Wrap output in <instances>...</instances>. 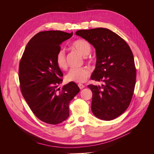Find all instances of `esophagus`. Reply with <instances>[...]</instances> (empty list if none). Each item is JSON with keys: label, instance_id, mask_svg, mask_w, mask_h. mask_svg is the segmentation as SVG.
<instances>
[{"label": "esophagus", "instance_id": "34e87169", "mask_svg": "<svg viewBox=\"0 0 154 154\" xmlns=\"http://www.w3.org/2000/svg\"><path fill=\"white\" fill-rule=\"evenodd\" d=\"M78 85L79 88H80V89H83V88L85 87V85H83V84H82V83H79V84H78Z\"/></svg>", "mask_w": 154, "mask_h": 154}]
</instances>
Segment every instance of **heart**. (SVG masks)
Wrapping results in <instances>:
<instances>
[{"label":"heart","instance_id":"obj_1","mask_svg":"<svg viewBox=\"0 0 154 154\" xmlns=\"http://www.w3.org/2000/svg\"><path fill=\"white\" fill-rule=\"evenodd\" d=\"M72 46L80 53L83 56L90 54L91 51V46L90 44L85 40L79 39L73 42ZM55 61L57 66L60 69H66L67 63L66 60V52L63 49H60L56 54ZM90 75V71L87 67H82L78 68H71L67 74L66 78L67 81L76 83L84 82Z\"/></svg>","mask_w":154,"mask_h":154}]
</instances>
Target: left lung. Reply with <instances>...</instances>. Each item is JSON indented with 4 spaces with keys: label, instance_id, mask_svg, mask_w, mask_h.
Wrapping results in <instances>:
<instances>
[{
    "label": "left lung",
    "instance_id": "8db88e82",
    "mask_svg": "<svg viewBox=\"0 0 154 154\" xmlns=\"http://www.w3.org/2000/svg\"><path fill=\"white\" fill-rule=\"evenodd\" d=\"M76 35L95 48L91 79L103 82L101 86L87 85L92 92V113L102 120H112L127 109L134 94L136 69L132 50L122 37L106 28L79 30Z\"/></svg>",
    "mask_w": 154,
    "mask_h": 154
}]
</instances>
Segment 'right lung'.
<instances>
[{
    "mask_svg": "<svg viewBox=\"0 0 154 154\" xmlns=\"http://www.w3.org/2000/svg\"><path fill=\"white\" fill-rule=\"evenodd\" d=\"M71 33L62 31L39 32L29 40L18 68L20 88L33 114L42 122L57 125L67 119L69 105L80 88L69 82L57 88L63 73L55 61L63 42Z\"/></svg>",
    "mask_w": 154,
    "mask_h": 154,
    "instance_id": "add662e5",
    "label": "right lung"
}]
</instances>
